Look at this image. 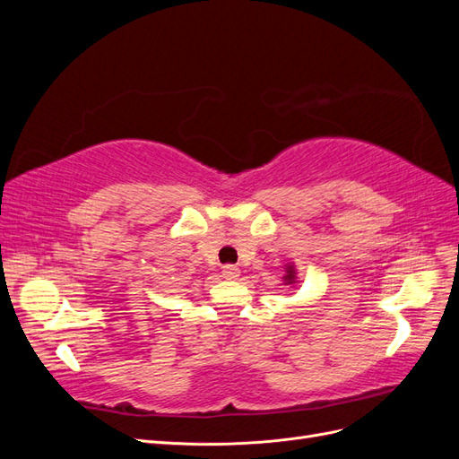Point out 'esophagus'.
<instances>
[{
  "mask_svg": "<svg viewBox=\"0 0 459 459\" xmlns=\"http://www.w3.org/2000/svg\"><path fill=\"white\" fill-rule=\"evenodd\" d=\"M239 273H241V270L238 266H231V264L221 268V277H226V280H238Z\"/></svg>",
  "mask_w": 459,
  "mask_h": 459,
  "instance_id": "34e87169",
  "label": "esophagus"
}]
</instances>
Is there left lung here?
<instances>
[{
  "mask_svg": "<svg viewBox=\"0 0 459 459\" xmlns=\"http://www.w3.org/2000/svg\"><path fill=\"white\" fill-rule=\"evenodd\" d=\"M283 285H289V287H295V285H297V268H295L293 262H287V264H285Z\"/></svg>",
  "mask_w": 459,
  "mask_h": 459,
  "instance_id": "1",
  "label": "left lung"
}]
</instances>
